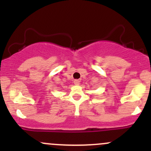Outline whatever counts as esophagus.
<instances>
[{
  "mask_svg": "<svg viewBox=\"0 0 151 151\" xmlns=\"http://www.w3.org/2000/svg\"><path fill=\"white\" fill-rule=\"evenodd\" d=\"M79 83H80V81H79V79H75V80L74 81V84H75V85H79Z\"/></svg>",
  "mask_w": 151,
  "mask_h": 151,
  "instance_id": "obj_1",
  "label": "esophagus"
}]
</instances>
